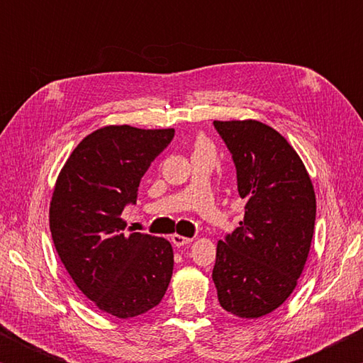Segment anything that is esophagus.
<instances>
[{"label": "esophagus", "mask_w": 363, "mask_h": 363, "mask_svg": "<svg viewBox=\"0 0 363 363\" xmlns=\"http://www.w3.org/2000/svg\"><path fill=\"white\" fill-rule=\"evenodd\" d=\"M171 242H173L174 247L181 248V247H184V245H189L190 242H192V238H189V237H182V235H177V233H174V235L171 237Z\"/></svg>", "instance_id": "1"}]
</instances>
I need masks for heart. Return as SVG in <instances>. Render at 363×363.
<instances>
[{"label": "heart", "instance_id": "obj_1", "mask_svg": "<svg viewBox=\"0 0 363 363\" xmlns=\"http://www.w3.org/2000/svg\"><path fill=\"white\" fill-rule=\"evenodd\" d=\"M203 149L213 150V147L205 138H199V139H196V143H195V150H203Z\"/></svg>", "mask_w": 363, "mask_h": 363}]
</instances>
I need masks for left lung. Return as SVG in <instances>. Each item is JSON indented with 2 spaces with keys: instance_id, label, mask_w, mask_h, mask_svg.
Masks as SVG:
<instances>
[{
  "instance_id": "left-lung-1",
  "label": "left lung",
  "mask_w": 363,
  "mask_h": 363,
  "mask_svg": "<svg viewBox=\"0 0 363 363\" xmlns=\"http://www.w3.org/2000/svg\"><path fill=\"white\" fill-rule=\"evenodd\" d=\"M247 200L240 227L218 242L213 281L223 309L257 318L277 309L303 274L315 224V192L286 139L256 120L213 121Z\"/></svg>"
}]
</instances>
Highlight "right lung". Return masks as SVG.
Here are the masks:
<instances>
[{"mask_svg":"<svg viewBox=\"0 0 363 363\" xmlns=\"http://www.w3.org/2000/svg\"><path fill=\"white\" fill-rule=\"evenodd\" d=\"M173 138V128H101L77 145L54 187L49 229L60 261L86 298L118 318L158 306L173 275L171 243L140 232L126 237L121 219Z\"/></svg>","mask_w":363,"mask_h":363,"instance_id":"add662e5","label":"right lung"}]
</instances>
